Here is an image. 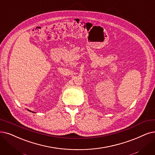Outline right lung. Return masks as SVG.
I'll return each instance as SVG.
<instances>
[{"label":"right lung","mask_w":155,"mask_h":155,"mask_svg":"<svg viewBox=\"0 0 155 155\" xmlns=\"http://www.w3.org/2000/svg\"><path fill=\"white\" fill-rule=\"evenodd\" d=\"M29 111H30V110H29ZM30 112H32V111H30Z\"/></svg>","instance_id":"right-lung-1"}]
</instances>
